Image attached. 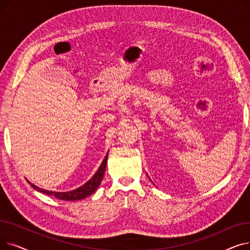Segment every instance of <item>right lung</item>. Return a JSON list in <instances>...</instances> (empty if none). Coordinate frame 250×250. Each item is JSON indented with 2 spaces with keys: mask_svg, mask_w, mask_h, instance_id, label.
Here are the masks:
<instances>
[{
  "mask_svg": "<svg viewBox=\"0 0 250 250\" xmlns=\"http://www.w3.org/2000/svg\"><path fill=\"white\" fill-rule=\"evenodd\" d=\"M107 158H108V154L105 156L104 160L102 161L100 167L98 168L97 172L93 175V177H92L89 181H87L84 186L80 187L75 190H72V191L57 192V191H51V190H45V189H42L41 188H37L36 186L33 185V183H31L29 181H28V183L34 189L41 191V192H43L45 194H48V195H54L55 198H57L59 200H62V201H79V200H82V199L87 198L88 195L93 193L97 189V188L99 187L100 182L103 178L104 172H105V168H106Z\"/></svg>",
  "mask_w": 250,
  "mask_h": 250,
  "instance_id": "1",
  "label": "right lung"
}]
</instances>
